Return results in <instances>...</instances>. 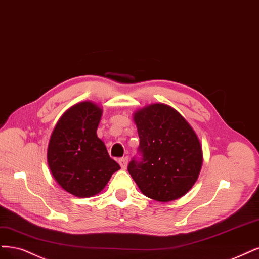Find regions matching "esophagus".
I'll return each mask as SVG.
<instances>
[{
	"label": "esophagus",
	"mask_w": 259,
	"mask_h": 259,
	"mask_svg": "<svg viewBox=\"0 0 259 259\" xmlns=\"http://www.w3.org/2000/svg\"><path fill=\"white\" fill-rule=\"evenodd\" d=\"M127 163H128V158L127 157H122V158L119 159V164H120L122 169H126Z\"/></svg>",
	"instance_id": "obj_1"
}]
</instances>
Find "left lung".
<instances>
[{
	"label": "left lung",
	"mask_w": 259,
	"mask_h": 259,
	"mask_svg": "<svg viewBox=\"0 0 259 259\" xmlns=\"http://www.w3.org/2000/svg\"><path fill=\"white\" fill-rule=\"evenodd\" d=\"M142 160L127 170L140 192L160 202L181 198L197 181L202 148L197 134L171 106L155 103L133 114Z\"/></svg>",
	"instance_id": "left-lung-1"
}]
</instances>
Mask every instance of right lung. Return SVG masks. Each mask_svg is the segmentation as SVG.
I'll list each match as a JSON object with an SVG mask.
<instances>
[{
	"label": "right lung",
	"instance_id": "obj_1",
	"mask_svg": "<svg viewBox=\"0 0 259 259\" xmlns=\"http://www.w3.org/2000/svg\"><path fill=\"white\" fill-rule=\"evenodd\" d=\"M103 109L91 101L75 104L59 119L50 136L47 162L57 183L79 198L101 193L120 169L97 137Z\"/></svg>",
	"mask_w": 259,
	"mask_h": 259
}]
</instances>
